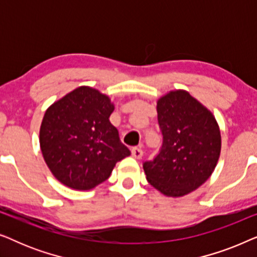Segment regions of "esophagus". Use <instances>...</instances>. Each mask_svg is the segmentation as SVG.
Segmentation results:
<instances>
[{
    "label": "esophagus",
    "instance_id": "1",
    "mask_svg": "<svg viewBox=\"0 0 257 257\" xmlns=\"http://www.w3.org/2000/svg\"><path fill=\"white\" fill-rule=\"evenodd\" d=\"M131 154L133 158H136V159H142L143 157V150L142 149H138V147H133V149L131 150Z\"/></svg>",
    "mask_w": 257,
    "mask_h": 257
}]
</instances>
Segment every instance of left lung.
Returning a JSON list of instances; mask_svg holds the SVG:
<instances>
[{"label":"left lung","mask_w":257,"mask_h":257,"mask_svg":"<svg viewBox=\"0 0 257 257\" xmlns=\"http://www.w3.org/2000/svg\"><path fill=\"white\" fill-rule=\"evenodd\" d=\"M163 146L144 163L147 181L166 196L180 198L195 191L215 170L221 133L208 108L185 90H174L157 101Z\"/></svg>","instance_id":"8db88e82"}]
</instances>
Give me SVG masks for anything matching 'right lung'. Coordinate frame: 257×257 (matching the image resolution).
I'll use <instances>...</instances> for the list:
<instances>
[{"label": "right lung", "instance_id": "1", "mask_svg": "<svg viewBox=\"0 0 257 257\" xmlns=\"http://www.w3.org/2000/svg\"><path fill=\"white\" fill-rule=\"evenodd\" d=\"M113 110L108 96L90 86L77 87L47 108L40 128L41 151L63 185L92 189L131 154L108 119Z\"/></svg>", "mask_w": 257, "mask_h": 257}]
</instances>
